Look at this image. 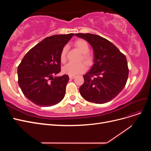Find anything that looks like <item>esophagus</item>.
I'll list each match as a JSON object with an SVG mask.
<instances>
[{"mask_svg": "<svg viewBox=\"0 0 151 151\" xmlns=\"http://www.w3.org/2000/svg\"><path fill=\"white\" fill-rule=\"evenodd\" d=\"M75 76H69V78L70 79H74L75 78Z\"/></svg>", "mask_w": 151, "mask_h": 151, "instance_id": "esophagus-1", "label": "esophagus"}]
</instances>
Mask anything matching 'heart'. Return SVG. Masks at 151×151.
<instances>
[{"label": "heart", "mask_w": 151, "mask_h": 151, "mask_svg": "<svg viewBox=\"0 0 151 151\" xmlns=\"http://www.w3.org/2000/svg\"><path fill=\"white\" fill-rule=\"evenodd\" d=\"M75 47L83 54V58L86 62H89L91 57L88 53L89 51V47L88 42L83 39H79L76 40L74 43ZM68 47L64 46L60 52V59L62 63L66 61V56L67 53ZM87 70V65L85 63H68L66 65L63 67V72L65 74L69 76H76L84 72Z\"/></svg>", "instance_id": "heart-1"}]
</instances>
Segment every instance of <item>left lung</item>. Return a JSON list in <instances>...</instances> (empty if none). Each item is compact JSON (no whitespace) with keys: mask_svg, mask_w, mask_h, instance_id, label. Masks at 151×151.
<instances>
[{"mask_svg":"<svg viewBox=\"0 0 151 151\" xmlns=\"http://www.w3.org/2000/svg\"><path fill=\"white\" fill-rule=\"evenodd\" d=\"M86 40L94 51V64L83 76L79 88L86 101L103 104L111 101L124 88L129 76L126 57L111 42L97 35L76 33Z\"/></svg>","mask_w":151,"mask_h":151,"instance_id":"1","label":"left lung"}]
</instances>
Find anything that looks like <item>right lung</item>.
<instances>
[{"mask_svg": "<svg viewBox=\"0 0 151 151\" xmlns=\"http://www.w3.org/2000/svg\"><path fill=\"white\" fill-rule=\"evenodd\" d=\"M74 34L45 38L27 53L17 67L18 84L22 93L40 106L60 103L65 96L68 75L55 77L61 70L62 49Z\"/></svg>", "mask_w": 151, "mask_h": 151, "instance_id": "add662e5", "label": "right lung"}]
</instances>
